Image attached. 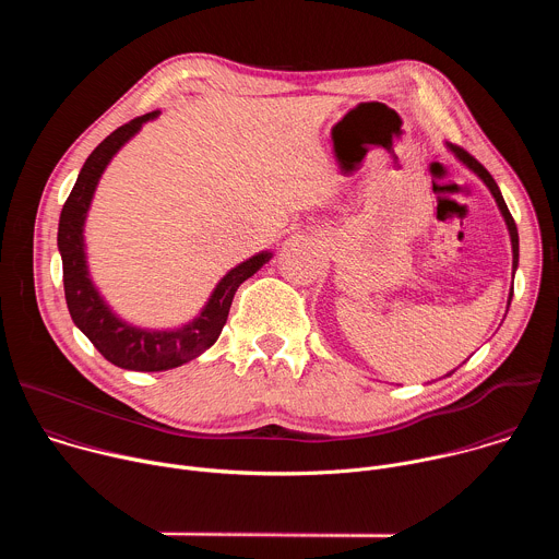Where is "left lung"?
I'll list each match as a JSON object with an SVG mask.
<instances>
[{
    "instance_id": "obj_1",
    "label": "left lung",
    "mask_w": 559,
    "mask_h": 559,
    "mask_svg": "<svg viewBox=\"0 0 559 559\" xmlns=\"http://www.w3.org/2000/svg\"><path fill=\"white\" fill-rule=\"evenodd\" d=\"M449 150L460 158V162L468 168V170H473L477 177H480L485 183H487V188L491 190V194H493V199H496V203H498V207H500V212H502V216H504V221H507V227H509V234H511V248H513V274H515V270H518V259H520V238H518V227H515V221H513V216H511V212H509V207H507V203H504V199H502V192H500V188H498V183L493 181V177L489 175V170L477 162V158H473L466 150H462L460 145H449ZM511 298H513V287H511V294H509V305H511ZM455 371V369H453ZM451 371V373H453ZM451 373H447V376H451Z\"/></svg>"
}]
</instances>
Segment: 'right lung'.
<instances>
[{"mask_svg": "<svg viewBox=\"0 0 559 559\" xmlns=\"http://www.w3.org/2000/svg\"><path fill=\"white\" fill-rule=\"evenodd\" d=\"M158 110L147 112L128 121L108 134L86 158V164L76 177V183L70 197L63 203L59 216L57 246L63 263V294L68 302V311L72 323L82 330L88 341L99 349V354L121 369L132 371H166L175 369L205 349H210L227 321L231 298L243 281L254 276L270 259V252H261L246 263L229 270L212 292L203 311L192 323L173 330V332H147L132 328L110 311V307L99 296L97 287L88 276L86 265V246H84V223L88 216V207L97 183L110 164V158L119 152V147L134 136L141 126L154 119Z\"/></svg>", "mask_w": 559, "mask_h": 559, "instance_id": "1", "label": "right lung"}]
</instances>
